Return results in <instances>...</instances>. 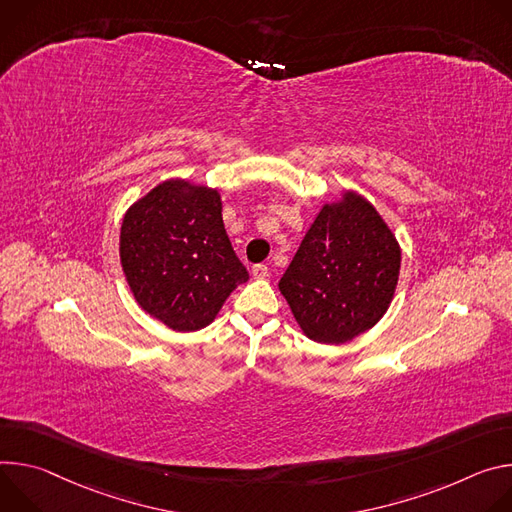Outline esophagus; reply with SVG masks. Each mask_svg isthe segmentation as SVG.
Segmentation results:
<instances>
[{"label": "esophagus", "instance_id": "esophagus-1", "mask_svg": "<svg viewBox=\"0 0 512 512\" xmlns=\"http://www.w3.org/2000/svg\"><path fill=\"white\" fill-rule=\"evenodd\" d=\"M252 276L254 278H266L268 276V266L266 264H254L252 266Z\"/></svg>", "mask_w": 512, "mask_h": 512}]
</instances>
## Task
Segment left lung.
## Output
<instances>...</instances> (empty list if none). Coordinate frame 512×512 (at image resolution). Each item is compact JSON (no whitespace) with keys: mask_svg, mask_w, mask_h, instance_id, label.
Masks as SVG:
<instances>
[{"mask_svg":"<svg viewBox=\"0 0 512 512\" xmlns=\"http://www.w3.org/2000/svg\"><path fill=\"white\" fill-rule=\"evenodd\" d=\"M401 270L394 236L360 195L325 205L278 289L319 344H344L386 313Z\"/></svg>","mask_w":512,"mask_h":512,"instance_id":"1","label":"left lung"}]
</instances>
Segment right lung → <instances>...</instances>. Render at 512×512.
Listing matches in <instances>:
<instances>
[{
	"instance_id": "right-lung-1",
	"label": "right lung",
	"mask_w": 512,
	"mask_h": 512,
	"mask_svg": "<svg viewBox=\"0 0 512 512\" xmlns=\"http://www.w3.org/2000/svg\"><path fill=\"white\" fill-rule=\"evenodd\" d=\"M120 258L138 305L175 331L213 321L248 280L221 219L219 193L164 181L124 217Z\"/></svg>"
}]
</instances>
